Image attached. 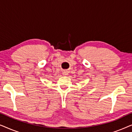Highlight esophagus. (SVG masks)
<instances>
[{
	"label": "esophagus",
	"mask_w": 132,
	"mask_h": 132,
	"mask_svg": "<svg viewBox=\"0 0 132 132\" xmlns=\"http://www.w3.org/2000/svg\"><path fill=\"white\" fill-rule=\"evenodd\" d=\"M63 75H64V76H67L68 75V73H67V71H64V72H63Z\"/></svg>",
	"instance_id": "obj_1"
}]
</instances>
